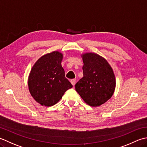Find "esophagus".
<instances>
[{
	"label": "esophagus",
	"instance_id": "esophagus-1",
	"mask_svg": "<svg viewBox=\"0 0 147 147\" xmlns=\"http://www.w3.org/2000/svg\"><path fill=\"white\" fill-rule=\"evenodd\" d=\"M70 82H71V84H72L74 86L75 84H76V80H75V79H71L70 80Z\"/></svg>",
	"mask_w": 147,
	"mask_h": 147
}]
</instances>
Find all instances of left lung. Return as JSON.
Masks as SVG:
<instances>
[{"label": "left lung", "mask_w": 147, "mask_h": 147, "mask_svg": "<svg viewBox=\"0 0 147 147\" xmlns=\"http://www.w3.org/2000/svg\"><path fill=\"white\" fill-rule=\"evenodd\" d=\"M84 77L76 84V90L89 106L96 107L110 100L115 91L116 79L105 58L94 53L82 54Z\"/></svg>", "instance_id": "1"}]
</instances>
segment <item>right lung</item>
<instances>
[{
    "mask_svg": "<svg viewBox=\"0 0 147 147\" xmlns=\"http://www.w3.org/2000/svg\"><path fill=\"white\" fill-rule=\"evenodd\" d=\"M63 58V55L58 51L47 53L37 59L28 75L30 93L42 106L55 105L73 87L65 77Z\"/></svg>",
    "mask_w": 147,
    "mask_h": 147,
    "instance_id": "right-lung-1",
    "label": "right lung"
}]
</instances>
